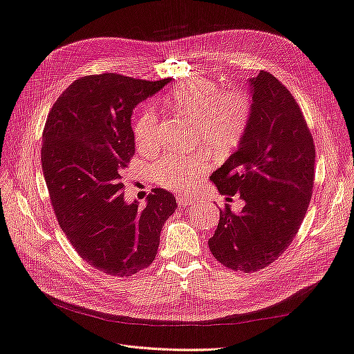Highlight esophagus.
Segmentation results:
<instances>
[{"instance_id": "obj_1", "label": "esophagus", "mask_w": 354, "mask_h": 354, "mask_svg": "<svg viewBox=\"0 0 354 354\" xmlns=\"http://www.w3.org/2000/svg\"><path fill=\"white\" fill-rule=\"evenodd\" d=\"M177 203L180 207H187V205H195L198 201L189 195H180L177 196Z\"/></svg>"}]
</instances>
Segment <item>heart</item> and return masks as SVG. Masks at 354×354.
Masks as SVG:
<instances>
[{"mask_svg": "<svg viewBox=\"0 0 354 354\" xmlns=\"http://www.w3.org/2000/svg\"><path fill=\"white\" fill-rule=\"evenodd\" d=\"M167 106L180 118L196 123L199 136L216 151L235 147L248 128L253 102L243 88L222 89L213 80L190 77L171 89ZM136 146L141 151L153 150L159 142V114L155 107H145L132 125ZM208 168L203 155H164L151 167L153 181L168 190H186Z\"/></svg>", "mask_w": 354, "mask_h": 354, "instance_id": "b5f03b06", "label": "heart"}]
</instances>
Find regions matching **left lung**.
Here are the masks:
<instances>
[{
  "label": "left lung",
  "mask_w": 354,
  "mask_h": 354,
  "mask_svg": "<svg viewBox=\"0 0 354 354\" xmlns=\"http://www.w3.org/2000/svg\"><path fill=\"white\" fill-rule=\"evenodd\" d=\"M252 83V119L240 146L212 174L218 192L245 205H227L208 247L234 271L254 272L289 248L307 213L314 185V140L289 89L268 71Z\"/></svg>",
  "instance_id": "1"
}]
</instances>
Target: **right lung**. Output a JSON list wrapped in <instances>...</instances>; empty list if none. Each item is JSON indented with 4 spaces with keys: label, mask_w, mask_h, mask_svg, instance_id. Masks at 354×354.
I'll return each instance as SVG.
<instances>
[{
    "label": "right lung",
    "mask_w": 354,
    "mask_h": 354,
    "mask_svg": "<svg viewBox=\"0 0 354 354\" xmlns=\"http://www.w3.org/2000/svg\"><path fill=\"white\" fill-rule=\"evenodd\" d=\"M171 79L147 82L104 73L73 82L43 129L41 168L55 216L83 261L129 277L155 261L173 194L151 189L147 205L127 204L123 171L136 153L133 107Z\"/></svg>",
    "instance_id": "right-lung-1"
}]
</instances>
